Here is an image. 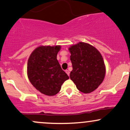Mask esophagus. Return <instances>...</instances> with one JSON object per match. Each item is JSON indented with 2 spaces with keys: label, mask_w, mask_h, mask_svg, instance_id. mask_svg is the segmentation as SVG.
Instances as JSON below:
<instances>
[{
  "label": "esophagus",
  "mask_w": 130,
  "mask_h": 130,
  "mask_svg": "<svg viewBox=\"0 0 130 130\" xmlns=\"http://www.w3.org/2000/svg\"><path fill=\"white\" fill-rule=\"evenodd\" d=\"M66 73L67 74H68V76H69V75H70V72H69V70H66Z\"/></svg>",
  "instance_id": "34e87169"
}]
</instances>
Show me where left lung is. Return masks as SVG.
<instances>
[{
  "label": "left lung",
  "mask_w": 130,
  "mask_h": 130,
  "mask_svg": "<svg viewBox=\"0 0 130 130\" xmlns=\"http://www.w3.org/2000/svg\"><path fill=\"white\" fill-rule=\"evenodd\" d=\"M69 50L73 68L70 79L80 92H92L105 77V66L101 54L94 46L84 42L70 46Z\"/></svg>",
  "instance_id": "8db88e82"
}]
</instances>
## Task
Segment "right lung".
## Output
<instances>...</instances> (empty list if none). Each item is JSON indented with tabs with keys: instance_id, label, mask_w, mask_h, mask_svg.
I'll list each match as a JSON object with an SVG mask.
<instances>
[{
	"instance_id": "1",
	"label": "right lung",
	"mask_w": 130,
	"mask_h": 130,
	"mask_svg": "<svg viewBox=\"0 0 130 130\" xmlns=\"http://www.w3.org/2000/svg\"><path fill=\"white\" fill-rule=\"evenodd\" d=\"M60 49V46H41L32 52L28 59L29 79L34 87L45 95L57 94L63 83L69 78L57 59Z\"/></svg>"
}]
</instances>
